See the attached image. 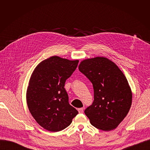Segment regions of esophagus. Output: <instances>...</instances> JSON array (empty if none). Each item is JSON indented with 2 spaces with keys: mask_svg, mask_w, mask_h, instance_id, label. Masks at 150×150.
<instances>
[{
  "mask_svg": "<svg viewBox=\"0 0 150 150\" xmlns=\"http://www.w3.org/2000/svg\"><path fill=\"white\" fill-rule=\"evenodd\" d=\"M78 112H79V113H82V112H83V111H84V109H83V108H78Z\"/></svg>",
  "mask_w": 150,
  "mask_h": 150,
  "instance_id": "1",
  "label": "esophagus"
}]
</instances>
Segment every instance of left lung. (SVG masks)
Listing matches in <instances>:
<instances>
[{"instance_id":"1","label":"left lung","mask_w":150,"mask_h":150,"mask_svg":"<svg viewBox=\"0 0 150 150\" xmlns=\"http://www.w3.org/2000/svg\"><path fill=\"white\" fill-rule=\"evenodd\" d=\"M78 67L94 88L93 103L84 111L91 124L103 131L115 129L132 103V91L126 76L114 62L104 57L84 59Z\"/></svg>"}]
</instances>
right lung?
<instances>
[{"label":"right lung","instance_id":"obj_1","mask_svg":"<svg viewBox=\"0 0 150 150\" xmlns=\"http://www.w3.org/2000/svg\"><path fill=\"white\" fill-rule=\"evenodd\" d=\"M79 60L57 56L39 63L29 79L26 92L28 109L36 122L45 129L57 132L72 122L78 111L70 105L64 88Z\"/></svg>","mask_w":150,"mask_h":150}]
</instances>
